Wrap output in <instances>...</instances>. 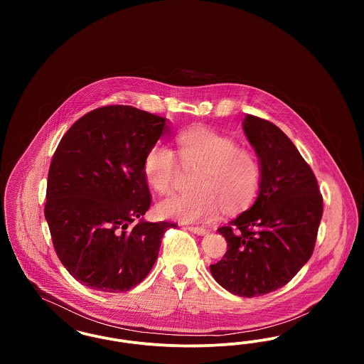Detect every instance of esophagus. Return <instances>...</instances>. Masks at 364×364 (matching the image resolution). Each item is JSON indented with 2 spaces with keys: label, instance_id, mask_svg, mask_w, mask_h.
Wrapping results in <instances>:
<instances>
[{
  "label": "esophagus",
  "instance_id": "1",
  "mask_svg": "<svg viewBox=\"0 0 364 364\" xmlns=\"http://www.w3.org/2000/svg\"><path fill=\"white\" fill-rule=\"evenodd\" d=\"M186 229H188L190 232L195 233V235H199V236H203V235L208 233V229H205L202 226H187Z\"/></svg>",
  "mask_w": 364,
  "mask_h": 364
}]
</instances>
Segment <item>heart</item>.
Wrapping results in <instances>:
<instances>
[{
	"label": "heart",
	"mask_w": 364,
	"mask_h": 364,
	"mask_svg": "<svg viewBox=\"0 0 364 364\" xmlns=\"http://www.w3.org/2000/svg\"><path fill=\"white\" fill-rule=\"evenodd\" d=\"M179 164L173 149L156 143L144 158V176L149 184L166 195L176 188L183 166L200 169L193 187L196 191L177 193L159 202L158 214L178 223H208L226 211L248 208L259 190V158L237 141L214 129L199 127L177 138Z\"/></svg>",
	"instance_id": "b5f03b06"
}]
</instances>
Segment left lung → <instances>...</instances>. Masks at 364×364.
<instances>
[{
  "label": "left lung",
  "mask_w": 364,
  "mask_h": 364,
  "mask_svg": "<svg viewBox=\"0 0 364 364\" xmlns=\"http://www.w3.org/2000/svg\"><path fill=\"white\" fill-rule=\"evenodd\" d=\"M242 128L259 158V193L218 228L228 251L210 272L230 294L255 297L288 284L311 258L323 199L310 165L277 125L247 114Z\"/></svg>",
  "instance_id": "1"
}]
</instances>
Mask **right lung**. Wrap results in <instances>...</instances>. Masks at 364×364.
Returning <instances> with one entry per match:
<instances>
[{"instance_id": "right-lung-1", "label": "right lung", "mask_w": 364, "mask_h": 364, "mask_svg": "<svg viewBox=\"0 0 364 364\" xmlns=\"http://www.w3.org/2000/svg\"><path fill=\"white\" fill-rule=\"evenodd\" d=\"M168 128L134 106H104L75 122L53 156L45 218L58 259L91 289H132L176 226L143 220L151 205L144 158Z\"/></svg>"}]
</instances>
